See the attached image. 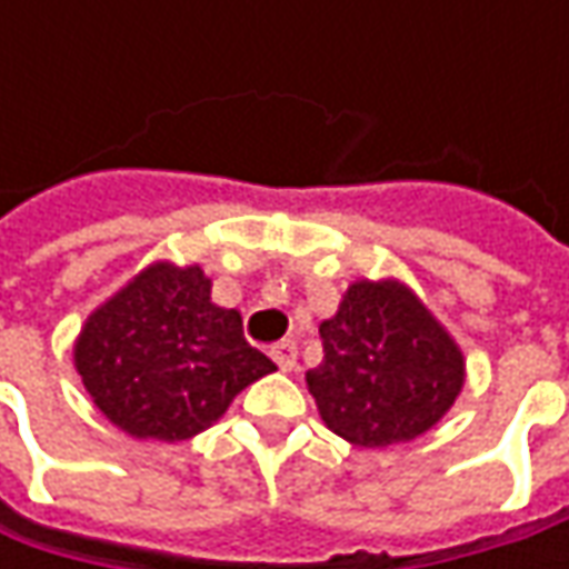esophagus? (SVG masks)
I'll use <instances>...</instances> for the list:
<instances>
[{
	"instance_id": "1",
	"label": "esophagus",
	"mask_w": 569,
	"mask_h": 569,
	"mask_svg": "<svg viewBox=\"0 0 569 569\" xmlns=\"http://www.w3.org/2000/svg\"><path fill=\"white\" fill-rule=\"evenodd\" d=\"M272 361L281 367V370H295L297 367V345L295 341H278V345H272Z\"/></svg>"
}]
</instances>
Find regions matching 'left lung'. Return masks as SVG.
<instances>
[{"mask_svg": "<svg viewBox=\"0 0 569 569\" xmlns=\"http://www.w3.org/2000/svg\"><path fill=\"white\" fill-rule=\"evenodd\" d=\"M319 339L322 363L307 370V386L326 427L355 447L421 437L462 392L459 345L396 278L355 281Z\"/></svg>", "mask_w": 569, "mask_h": 569, "instance_id": "obj_1", "label": "left lung"}]
</instances>
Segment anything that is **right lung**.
Returning a JSON list of instances; mask_svg holds the SVG:
<instances>
[{
	"instance_id": "add662e5",
	"label": "right lung",
	"mask_w": 569,
	"mask_h": 569,
	"mask_svg": "<svg viewBox=\"0 0 569 569\" xmlns=\"http://www.w3.org/2000/svg\"><path fill=\"white\" fill-rule=\"evenodd\" d=\"M76 370L110 425L139 440H189L274 363L211 303L199 266L154 262L84 319Z\"/></svg>"
}]
</instances>
